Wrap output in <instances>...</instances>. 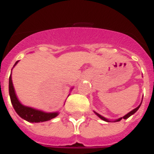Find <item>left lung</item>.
I'll return each mask as SVG.
<instances>
[{
  "mask_svg": "<svg viewBox=\"0 0 154 154\" xmlns=\"http://www.w3.org/2000/svg\"><path fill=\"white\" fill-rule=\"evenodd\" d=\"M139 107H140V105H139V106L137 107V108H135V109H134V110H131V111H130L129 113H128V114H127V115H125V116H124V117H122L123 119H128V118H129V116H132L133 114H134V113H135V112H136V111H137V110H139ZM96 114H97V116H99V117H100V119H103V120H105V121H107V122H109V120H108V119H106V118H104L103 116H100V115H99V114H97V113H96ZM122 118H119V119H116V122H118V121H120V120L122 119Z\"/></svg>",
  "mask_w": 154,
  "mask_h": 154,
  "instance_id": "obj_1",
  "label": "left lung"
}]
</instances>
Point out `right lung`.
Returning <instances> with one entry per match:
<instances>
[{"label": "right lung", "mask_w": 154, "mask_h": 154, "mask_svg": "<svg viewBox=\"0 0 154 154\" xmlns=\"http://www.w3.org/2000/svg\"><path fill=\"white\" fill-rule=\"evenodd\" d=\"M17 63L18 62H16L15 64ZM9 93H10V97H11L12 106H13L14 109L16 111V113L18 114L22 119H25L29 122H44V121H47V120H49L51 119H54L58 115L57 112H55V113H45V112H43L41 110H37L33 109V108H30V107L25 106H23V105L20 103V101H19L17 97L15 96V90H14V87H13V83H12L11 75L9 77Z\"/></svg>", "instance_id": "right-lung-1"}]
</instances>
